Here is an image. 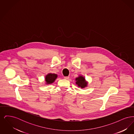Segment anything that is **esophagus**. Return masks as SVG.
<instances>
[{
	"label": "esophagus",
	"mask_w": 134,
	"mask_h": 134,
	"mask_svg": "<svg viewBox=\"0 0 134 134\" xmlns=\"http://www.w3.org/2000/svg\"><path fill=\"white\" fill-rule=\"evenodd\" d=\"M64 79H68L69 78V76H65L64 77Z\"/></svg>",
	"instance_id": "1"
}]
</instances>
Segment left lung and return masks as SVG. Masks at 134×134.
Listing matches in <instances>:
<instances>
[{"label":"left lung","instance_id":"obj_1","mask_svg":"<svg viewBox=\"0 0 134 134\" xmlns=\"http://www.w3.org/2000/svg\"><path fill=\"white\" fill-rule=\"evenodd\" d=\"M75 80L76 81V83L78 85V86L80 87L81 88H82L87 86V82H86L84 77L79 76L75 79Z\"/></svg>","mask_w":134,"mask_h":134}]
</instances>
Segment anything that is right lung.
I'll return each mask as SVG.
<instances>
[{"label": "right lung", "instance_id": "add662e5", "mask_svg": "<svg viewBox=\"0 0 134 134\" xmlns=\"http://www.w3.org/2000/svg\"><path fill=\"white\" fill-rule=\"evenodd\" d=\"M57 78V75L56 74H48L45 77V81L46 82V84H51L53 83Z\"/></svg>", "mask_w": 134, "mask_h": 134}]
</instances>
